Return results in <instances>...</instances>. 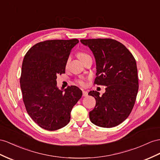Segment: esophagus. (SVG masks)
I'll return each mask as SVG.
<instances>
[{
  "label": "esophagus",
  "mask_w": 160,
  "mask_h": 160,
  "mask_svg": "<svg viewBox=\"0 0 160 160\" xmlns=\"http://www.w3.org/2000/svg\"><path fill=\"white\" fill-rule=\"evenodd\" d=\"M82 96L83 97H87L88 96V92L87 91H82Z\"/></svg>",
  "instance_id": "esophagus-1"
}]
</instances>
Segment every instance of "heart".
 Masks as SVG:
<instances>
[{
  "mask_svg": "<svg viewBox=\"0 0 160 160\" xmlns=\"http://www.w3.org/2000/svg\"><path fill=\"white\" fill-rule=\"evenodd\" d=\"M78 58L82 61V59H85L86 57H89V55L88 54H87V53L84 52H80L78 53ZM78 83L81 86L84 85V82L83 81V80H82V79H80V80H78Z\"/></svg>",
  "mask_w": 160,
  "mask_h": 160,
  "instance_id": "b5f03b06",
  "label": "heart"
}]
</instances>
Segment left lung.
Segmentation results:
<instances>
[{"label":"left lung","instance_id":"1","mask_svg":"<svg viewBox=\"0 0 160 160\" xmlns=\"http://www.w3.org/2000/svg\"><path fill=\"white\" fill-rule=\"evenodd\" d=\"M82 44L91 49L96 61L95 84L107 87L102 96L91 91L95 107L89 112L91 122L112 128L124 122L134 107L138 81L137 63L124 44L110 38L82 39Z\"/></svg>","mask_w":160,"mask_h":160}]
</instances>
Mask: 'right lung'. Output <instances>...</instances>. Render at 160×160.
<instances>
[{
  "mask_svg": "<svg viewBox=\"0 0 160 160\" xmlns=\"http://www.w3.org/2000/svg\"><path fill=\"white\" fill-rule=\"evenodd\" d=\"M78 42V39L46 40L34 45L24 57L20 78L23 103L32 119L45 130L66 126L82 95L76 86L59 90L56 80L65 73L72 49Z\"/></svg>",
  "mask_w": 160,
  "mask_h": 160,
  "instance_id": "obj_1",
  "label": "right lung"
}]
</instances>
